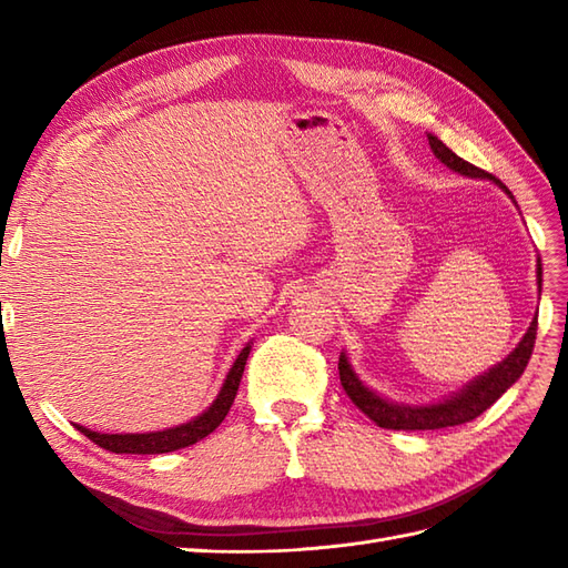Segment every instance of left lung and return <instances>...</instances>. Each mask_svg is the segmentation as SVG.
<instances>
[{
	"label": "left lung",
	"mask_w": 568,
	"mask_h": 568,
	"mask_svg": "<svg viewBox=\"0 0 568 568\" xmlns=\"http://www.w3.org/2000/svg\"><path fill=\"white\" fill-rule=\"evenodd\" d=\"M432 153L449 168V171L464 175V178H480V180H490L493 185H498L505 195H508L513 202V192L505 187L500 180L493 178L490 173L480 171V168L470 165L468 161L458 159V155L446 146L442 139L434 134H427ZM517 204V202H515ZM537 285L541 293V261H537ZM537 339V315L529 322V327L525 336L520 339L508 358H503L500 364L488 368L484 376L474 378L466 383L462 390L452 393L449 397H442L437 403H422V405H407V403H395L390 397H383L373 388L358 378V373L354 371L352 361H348L346 352L339 356V378L346 395L352 397V403L361 409V413L368 415L378 427L385 429H442V427H456L464 425V422L476 419L480 413L498 400V397L510 388V385L523 376L527 368V361L532 356Z\"/></svg>",
	"instance_id": "left-lung-1"
}]
</instances>
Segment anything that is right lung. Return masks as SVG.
I'll return each mask as SVG.
<instances>
[{
  "mask_svg": "<svg viewBox=\"0 0 568 568\" xmlns=\"http://www.w3.org/2000/svg\"><path fill=\"white\" fill-rule=\"evenodd\" d=\"M251 344L253 342H248L239 352V356L232 364V368H229L222 388H220V393H216L212 405L204 409L202 415L192 417L190 422H183V425L168 427L161 432H136V434H102V432H92V429L80 427V425H78V429L94 444H100L102 449L114 452V454H168V452L183 449V446L197 444L200 439H204L207 434H212L216 427L222 425V419L226 417L229 407H232L241 376H244L246 358L251 354Z\"/></svg>",
  "mask_w": 568,
  "mask_h": 568,
  "instance_id": "obj_1",
  "label": "right lung"
}]
</instances>
